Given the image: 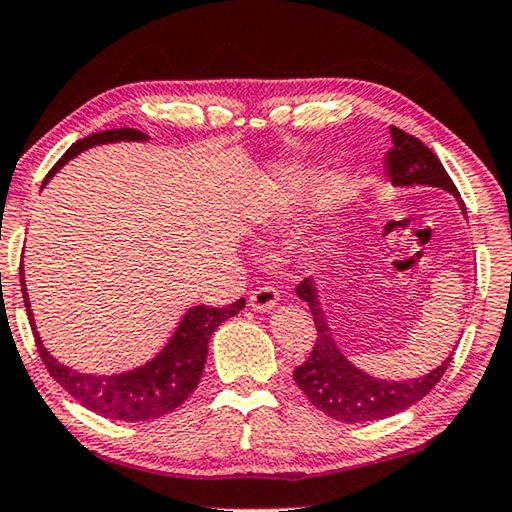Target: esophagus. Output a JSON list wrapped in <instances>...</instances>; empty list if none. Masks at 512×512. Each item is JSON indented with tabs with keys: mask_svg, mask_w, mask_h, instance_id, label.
<instances>
[{
	"mask_svg": "<svg viewBox=\"0 0 512 512\" xmlns=\"http://www.w3.org/2000/svg\"><path fill=\"white\" fill-rule=\"evenodd\" d=\"M277 302H279V290L270 286V283H263L261 288L251 290L249 293V306L254 311H267V309H272Z\"/></svg>",
	"mask_w": 512,
	"mask_h": 512,
	"instance_id": "obj_1",
	"label": "esophagus"
}]
</instances>
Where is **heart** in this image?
<instances>
[{
	"mask_svg": "<svg viewBox=\"0 0 512 512\" xmlns=\"http://www.w3.org/2000/svg\"><path fill=\"white\" fill-rule=\"evenodd\" d=\"M283 217H286V215H279V212H277V215H274L267 224H270V226H279V224L283 222Z\"/></svg>",
	"mask_w": 512,
	"mask_h": 512,
	"instance_id": "heart-1",
	"label": "heart"
}]
</instances>
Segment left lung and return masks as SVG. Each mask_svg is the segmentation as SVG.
I'll use <instances>...</instances> for the list:
<instances>
[{"instance_id":"8db88e82","label":"left lung","mask_w":512,"mask_h":512,"mask_svg":"<svg viewBox=\"0 0 512 512\" xmlns=\"http://www.w3.org/2000/svg\"><path fill=\"white\" fill-rule=\"evenodd\" d=\"M391 141L393 146L389 148L384 162H387V174L393 185L442 187V190L451 192L455 199H460L458 187L446 174L439 157L421 139L391 125ZM460 206L465 210V203L460 201ZM297 297L309 304L313 322H316V343H313L309 359L295 368L293 377L297 387L311 400V405H316L320 412L332 416V419L345 423L387 419V416L419 403L446 373L451 357L442 366H437L435 371L423 377H414V380L391 382L359 371L357 366H352L341 355V350L334 343L332 329L327 327L325 313L320 309L318 290L311 279L300 281Z\"/></svg>"}]
</instances>
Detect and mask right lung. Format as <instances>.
<instances>
[{
	"mask_svg": "<svg viewBox=\"0 0 512 512\" xmlns=\"http://www.w3.org/2000/svg\"><path fill=\"white\" fill-rule=\"evenodd\" d=\"M148 139L144 132L121 128V130H105L89 135L80 141H75L68 151L61 155V160L54 164L47 178H52L54 171L75 157L77 153L86 151V148L109 144V141H144ZM45 178V180H47ZM45 185V183H43ZM20 286H22V300L27 306V316L31 332H34V341L41 355L43 364L54 380L64 387L77 403L84 405L86 410L107 416V419H121V421H151L160 419V416L174 412L190 398V393L196 389L203 366H206L208 357V341L215 329L222 325L224 320L235 316L242 306H245V297L229 306H192L180 320L174 336L164 345V350L148 364L135 368V371L119 373V375H86L70 371L68 366L59 364L50 352L43 348L41 336L36 332V322L29 309V295L25 288V272H22L20 263Z\"/></svg>",
	"mask_w": 512,
	"mask_h": 512,
	"instance_id": "obj_1",
	"label": "right lung"
}]
</instances>
